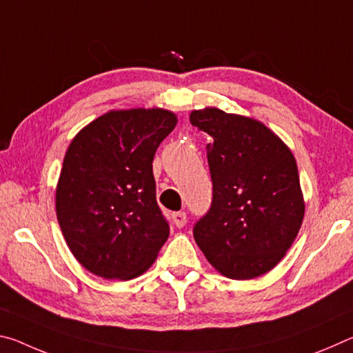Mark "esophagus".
I'll list each match as a JSON object with an SVG mask.
<instances>
[{"label":"esophagus","mask_w":353,"mask_h":353,"mask_svg":"<svg viewBox=\"0 0 353 353\" xmlns=\"http://www.w3.org/2000/svg\"><path fill=\"white\" fill-rule=\"evenodd\" d=\"M171 218L176 227H183L187 224V213L185 212H174L171 214Z\"/></svg>","instance_id":"obj_1"}]
</instances>
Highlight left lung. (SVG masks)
<instances>
[{"mask_svg": "<svg viewBox=\"0 0 353 353\" xmlns=\"http://www.w3.org/2000/svg\"><path fill=\"white\" fill-rule=\"evenodd\" d=\"M207 145L212 204L193 225L207 260L235 280L259 277L283 259L301 229L303 198L296 160L265 124L219 109L191 112Z\"/></svg>", "mask_w": 353, "mask_h": 353, "instance_id": "obj_1", "label": "left lung"}]
</instances>
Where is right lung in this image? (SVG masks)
I'll use <instances>...</instances> for the list:
<instances>
[{
	"label": "right lung",
	"mask_w": 353,
	"mask_h": 353,
	"mask_svg": "<svg viewBox=\"0 0 353 353\" xmlns=\"http://www.w3.org/2000/svg\"><path fill=\"white\" fill-rule=\"evenodd\" d=\"M176 123L174 113L162 109L109 112L71 141L56 212L65 241L85 270L104 279H134L168 240L152 160Z\"/></svg>",
	"instance_id": "right-lung-1"
}]
</instances>
